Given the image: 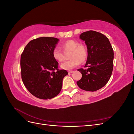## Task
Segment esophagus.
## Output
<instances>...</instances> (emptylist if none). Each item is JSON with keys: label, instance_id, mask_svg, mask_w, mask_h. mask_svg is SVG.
Returning a JSON list of instances; mask_svg holds the SVG:
<instances>
[{"label": "esophagus", "instance_id": "1", "mask_svg": "<svg viewBox=\"0 0 134 134\" xmlns=\"http://www.w3.org/2000/svg\"><path fill=\"white\" fill-rule=\"evenodd\" d=\"M73 70H69L68 71V72H69V74H71V73H72V72H73Z\"/></svg>", "mask_w": 134, "mask_h": 134}]
</instances>
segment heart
Segmentation results:
<instances>
[{
	"instance_id": "obj_1",
	"label": "heart",
	"mask_w": 134,
	"mask_h": 134,
	"mask_svg": "<svg viewBox=\"0 0 134 134\" xmlns=\"http://www.w3.org/2000/svg\"><path fill=\"white\" fill-rule=\"evenodd\" d=\"M62 48L65 52L71 51L69 55L70 60L63 63L61 66L63 69L71 70L78 66L81 62L84 63L88 57V51L86 46L79 44L73 40H68L62 44ZM54 59L59 62H62L64 60V54L58 47H55L52 51Z\"/></svg>"
}]
</instances>
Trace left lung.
Returning a JSON list of instances; mask_svg holds the SVG:
<instances>
[{
	"label": "left lung",
	"instance_id": "left-lung-1",
	"mask_svg": "<svg viewBox=\"0 0 134 134\" xmlns=\"http://www.w3.org/2000/svg\"><path fill=\"white\" fill-rule=\"evenodd\" d=\"M80 38L85 41L87 47L88 57L84 66L87 69H78L82 77L76 83L83 90L94 92L103 87L111 78L113 50L108 38L99 32H84Z\"/></svg>",
	"mask_w": 134,
	"mask_h": 134
}]
</instances>
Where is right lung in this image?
<instances>
[{"label":"right lung","mask_w":134,"mask_h":134,"mask_svg":"<svg viewBox=\"0 0 134 134\" xmlns=\"http://www.w3.org/2000/svg\"><path fill=\"white\" fill-rule=\"evenodd\" d=\"M59 39L42 37L31 40L21 56V72L27 90L40 99H51L62 90L63 79L68 74L59 70L52 51Z\"/></svg>","instance_id":"add662e5"}]
</instances>
